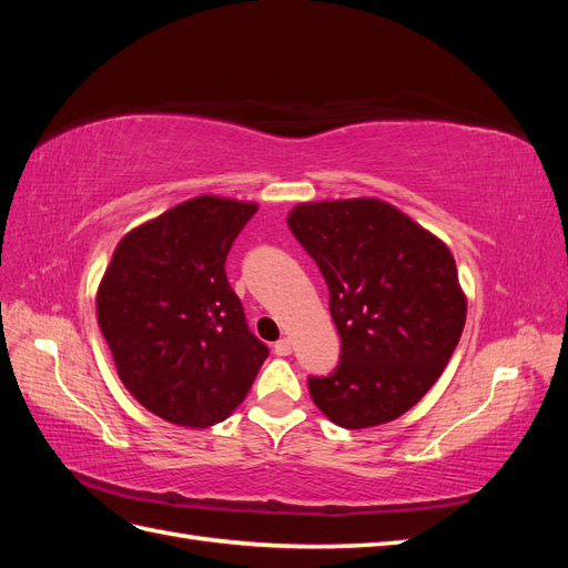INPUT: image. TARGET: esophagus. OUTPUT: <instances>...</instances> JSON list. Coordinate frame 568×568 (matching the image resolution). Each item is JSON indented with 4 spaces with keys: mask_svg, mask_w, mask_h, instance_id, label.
Returning <instances> with one entry per match:
<instances>
[{
    "mask_svg": "<svg viewBox=\"0 0 568 568\" xmlns=\"http://www.w3.org/2000/svg\"><path fill=\"white\" fill-rule=\"evenodd\" d=\"M274 353H277L280 357H286V355H291V338H280L277 343H274Z\"/></svg>",
    "mask_w": 568,
    "mask_h": 568,
    "instance_id": "esophagus-1",
    "label": "esophagus"
}]
</instances>
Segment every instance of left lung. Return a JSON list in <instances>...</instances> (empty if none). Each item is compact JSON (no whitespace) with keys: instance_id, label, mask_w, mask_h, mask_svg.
<instances>
[{"instance_id":"8db88e82","label":"left lung","mask_w":568,"mask_h":568,"mask_svg":"<svg viewBox=\"0 0 568 568\" xmlns=\"http://www.w3.org/2000/svg\"><path fill=\"white\" fill-rule=\"evenodd\" d=\"M286 222L322 272L341 336L338 367L307 379L313 403L343 428L398 419L438 382L467 320L450 248L372 196L298 203Z\"/></svg>"}]
</instances>
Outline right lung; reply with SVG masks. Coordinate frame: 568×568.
<instances>
[{"label":"right lung","mask_w":568,"mask_h":568,"mask_svg":"<svg viewBox=\"0 0 568 568\" xmlns=\"http://www.w3.org/2000/svg\"><path fill=\"white\" fill-rule=\"evenodd\" d=\"M257 203L203 194L120 239L97 320L120 382L153 415L209 428L244 403L267 346L246 326L225 261Z\"/></svg>","instance_id":"1"}]
</instances>
